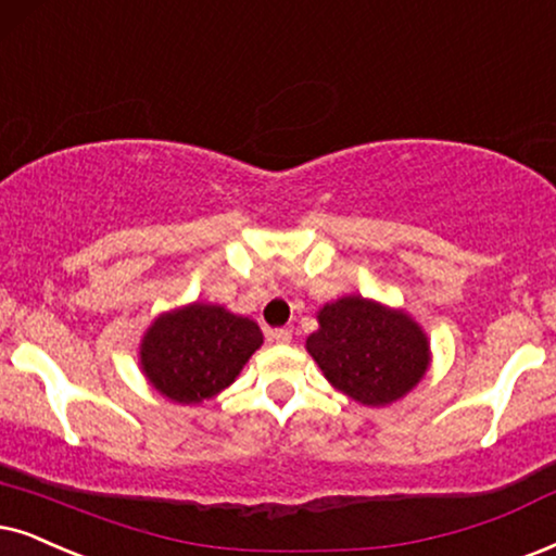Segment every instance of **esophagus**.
Segmentation results:
<instances>
[{"label": "esophagus", "mask_w": 556, "mask_h": 556, "mask_svg": "<svg viewBox=\"0 0 556 556\" xmlns=\"http://www.w3.org/2000/svg\"><path fill=\"white\" fill-rule=\"evenodd\" d=\"M269 341L290 343L292 341V330L290 328H274V330H269Z\"/></svg>", "instance_id": "obj_1"}]
</instances>
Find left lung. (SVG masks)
Wrapping results in <instances>:
<instances>
[{
    "instance_id": "left-lung-1",
    "label": "left lung",
    "mask_w": 556,
    "mask_h": 556,
    "mask_svg": "<svg viewBox=\"0 0 556 556\" xmlns=\"http://www.w3.org/2000/svg\"><path fill=\"white\" fill-rule=\"evenodd\" d=\"M305 346L336 390L362 405H390L424 379L431 346L405 311L349 294L320 307Z\"/></svg>"
}]
</instances>
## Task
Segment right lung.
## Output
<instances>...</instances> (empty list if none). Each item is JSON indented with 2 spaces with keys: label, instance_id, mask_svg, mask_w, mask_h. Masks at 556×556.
<instances>
[{
  "label": "right lung",
  "instance_id": "obj_1",
  "mask_svg": "<svg viewBox=\"0 0 556 556\" xmlns=\"http://www.w3.org/2000/svg\"><path fill=\"white\" fill-rule=\"evenodd\" d=\"M254 320L223 305H192L159 315L140 341V367L153 390L181 405L215 397L262 346Z\"/></svg>",
  "mask_w": 556,
  "mask_h": 556
}]
</instances>
